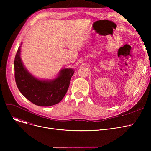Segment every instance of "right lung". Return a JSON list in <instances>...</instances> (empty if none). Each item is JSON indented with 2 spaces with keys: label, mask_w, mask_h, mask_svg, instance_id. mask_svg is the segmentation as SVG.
Masks as SVG:
<instances>
[{
  "label": "right lung",
  "mask_w": 151,
  "mask_h": 151,
  "mask_svg": "<svg viewBox=\"0 0 151 151\" xmlns=\"http://www.w3.org/2000/svg\"><path fill=\"white\" fill-rule=\"evenodd\" d=\"M21 46L14 58V77L21 93L32 104L40 106H50L59 103L66 94L73 68L62 69L52 80H40L32 75L24 65L21 58Z\"/></svg>",
  "instance_id": "obj_1"
}]
</instances>
